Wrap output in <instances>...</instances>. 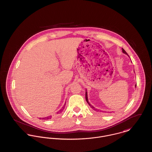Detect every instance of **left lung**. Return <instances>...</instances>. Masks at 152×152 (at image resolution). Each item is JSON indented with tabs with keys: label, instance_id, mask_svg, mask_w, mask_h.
I'll return each instance as SVG.
<instances>
[{
	"label": "left lung",
	"instance_id": "8db88e82",
	"mask_svg": "<svg viewBox=\"0 0 152 152\" xmlns=\"http://www.w3.org/2000/svg\"><path fill=\"white\" fill-rule=\"evenodd\" d=\"M122 50H123V52L125 53V54H126V55H127V53L125 51L124 49H123V48H122ZM135 86H137V84H136V85H135ZM85 98H86V102H87V103L89 104V105L91 107V108H92L95 111H99V110H97L96 109H95L94 107H93L92 106H91V104H90V103H89V102H88V95H87V92H86V93H85Z\"/></svg>",
	"mask_w": 152,
	"mask_h": 152
}]
</instances>
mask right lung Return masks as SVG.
I'll return each mask as SVG.
<instances>
[{
    "instance_id": "1",
    "label": "right lung",
    "mask_w": 152,
    "mask_h": 152,
    "mask_svg": "<svg viewBox=\"0 0 152 152\" xmlns=\"http://www.w3.org/2000/svg\"><path fill=\"white\" fill-rule=\"evenodd\" d=\"M65 106H66V103H65V104H64V105L63 106V108L61 109V110H60L58 111L57 113H58V114H59V113H61L63 110L64 109V107H65ZM51 118H52V117L51 116H48V117H45V118H42V119H45V120H50V119H51ZM42 119V118H41Z\"/></svg>"
}]
</instances>
